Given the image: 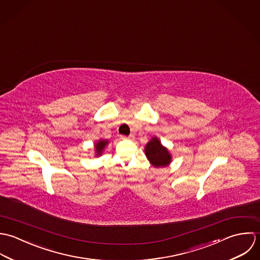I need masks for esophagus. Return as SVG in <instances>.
I'll return each instance as SVG.
<instances>
[{"instance_id": "34e87169", "label": "esophagus", "mask_w": 260, "mask_h": 260, "mask_svg": "<svg viewBox=\"0 0 260 260\" xmlns=\"http://www.w3.org/2000/svg\"><path fill=\"white\" fill-rule=\"evenodd\" d=\"M121 139H123V140H134L135 139V136L134 135H129V136H122L121 137Z\"/></svg>"}]
</instances>
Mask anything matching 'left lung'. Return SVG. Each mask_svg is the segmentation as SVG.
I'll return each mask as SVG.
<instances>
[{"label": "left lung", "instance_id": "8db88e82", "mask_svg": "<svg viewBox=\"0 0 260 260\" xmlns=\"http://www.w3.org/2000/svg\"><path fill=\"white\" fill-rule=\"evenodd\" d=\"M145 152L151 164L155 167H165L171 161V155L156 138H153L148 143Z\"/></svg>", "mask_w": 260, "mask_h": 260}]
</instances>
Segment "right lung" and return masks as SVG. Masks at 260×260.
<instances>
[{
  "mask_svg": "<svg viewBox=\"0 0 260 260\" xmlns=\"http://www.w3.org/2000/svg\"><path fill=\"white\" fill-rule=\"evenodd\" d=\"M106 144H107V141H101V142H99L96 144V152H98L99 155L102 154V152H103V150H104V148Z\"/></svg>",
  "mask_w": 260,
  "mask_h": 260,
  "instance_id": "add662e5",
  "label": "right lung"
}]
</instances>
